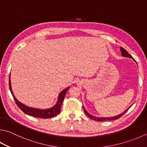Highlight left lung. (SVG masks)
<instances>
[{
    "label": "left lung",
    "mask_w": 147,
    "mask_h": 147,
    "mask_svg": "<svg viewBox=\"0 0 147 147\" xmlns=\"http://www.w3.org/2000/svg\"><path fill=\"white\" fill-rule=\"evenodd\" d=\"M120 50H121V55L123 56V57H128V58H132L133 60H134V58H132V57L130 55H129V53H128V52L126 50H125L124 48H123L122 47H120ZM135 61V60H134ZM136 62V61H135ZM132 105H130L129 108H128L127 109H126V110H125L123 113H122L121 114H119V115H117V116H113V117H96V116H92V115H91V114H89V113H88V112L86 111V109H85V108L84 107V106L83 105V107H84V112H85V114H86V115L88 116V117H89V118H90V119H93V120H95V121H111V120H115V119H118V118H119L120 117H121L123 115V114L125 113H127V111L129 110V109H130V107H131Z\"/></svg>",
    "instance_id": "1"
}]
</instances>
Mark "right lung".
Listing matches in <instances>:
<instances>
[{"label": "right lung", "mask_w": 147, "mask_h": 147, "mask_svg": "<svg viewBox=\"0 0 147 147\" xmlns=\"http://www.w3.org/2000/svg\"><path fill=\"white\" fill-rule=\"evenodd\" d=\"M11 85V80H10V75H9V90L11 92L13 97L14 98V100L15 101V102L17 103V105L18 107H19L25 114H28V115L33 116L34 118H44V119L53 118V117L57 116V114L60 113L61 106H62L63 100H64L66 92L69 89V87H68L60 92V94L58 95V100L54 106L49 109H36V108L30 107L22 103H21L20 101H18L15 96L14 94H13Z\"/></svg>", "instance_id": "add662e5"}]
</instances>
